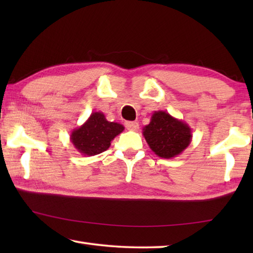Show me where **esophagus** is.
Instances as JSON below:
<instances>
[{"label":"esophagus","instance_id":"34e87169","mask_svg":"<svg viewBox=\"0 0 253 253\" xmlns=\"http://www.w3.org/2000/svg\"><path fill=\"white\" fill-rule=\"evenodd\" d=\"M125 127L128 130H137L138 129V123L137 122H126L125 123Z\"/></svg>","mask_w":253,"mask_h":253}]
</instances>
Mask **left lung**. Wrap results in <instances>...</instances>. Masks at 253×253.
Segmentation results:
<instances>
[{
  "label": "left lung",
  "instance_id": "left-lung-1",
  "mask_svg": "<svg viewBox=\"0 0 253 253\" xmlns=\"http://www.w3.org/2000/svg\"><path fill=\"white\" fill-rule=\"evenodd\" d=\"M143 135L152 151L162 158L178 156L192 140L191 127L163 110L154 111Z\"/></svg>",
  "mask_w": 253,
  "mask_h": 253
}]
</instances>
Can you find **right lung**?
<instances>
[{
	"mask_svg": "<svg viewBox=\"0 0 253 253\" xmlns=\"http://www.w3.org/2000/svg\"><path fill=\"white\" fill-rule=\"evenodd\" d=\"M124 129L125 127L121 124L108 122L101 111H96L83 125L71 131L70 140L83 155L93 156L107 151L111 140Z\"/></svg>",
	"mask_w": 253,
	"mask_h": 253,
	"instance_id": "1",
	"label": "right lung"
}]
</instances>
